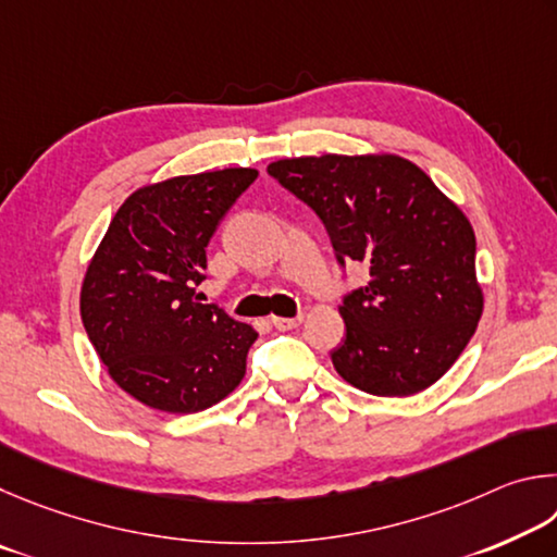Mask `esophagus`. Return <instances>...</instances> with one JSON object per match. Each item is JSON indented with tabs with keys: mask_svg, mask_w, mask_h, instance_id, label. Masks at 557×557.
<instances>
[{
	"mask_svg": "<svg viewBox=\"0 0 557 557\" xmlns=\"http://www.w3.org/2000/svg\"><path fill=\"white\" fill-rule=\"evenodd\" d=\"M304 323V315H296V318H271V325L276 330H294Z\"/></svg>",
	"mask_w": 557,
	"mask_h": 557,
	"instance_id": "esophagus-1",
	"label": "esophagus"
}]
</instances>
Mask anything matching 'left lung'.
I'll use <instances>...</instances> for the list:
<instances>
[{
  "label": "left lung",
  "instance_id": "1",
  "mask_svg": "<svg viewBox=\"0 0 557 557\" xmlns=\"http://www.w3.org/2000/svg\"><path fill=\"white\" fill-rule=\"evenodd\" d=\"M267 171L325 224L339 267H369V284L339 306L347 335L330 352L337 374L392 398L435 384L470 343L484 306L462 210L401 156H306Z\"/></svg>",
  "mask_w": 557,
  "mask_h": 557
}]
</instances>
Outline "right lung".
Listing matches in <instances>:
<instances>
[{"label":"right lung","instance_id":"right-lung-1","mask_svg":"<svg viewBox=\"0 0 557 557\" xmlns=\"http://www.w3.org/2000/svg\"><path fill=\"white\" fill-rule=\"evenodd\" d=\"M257 175L224 169L146 185L107 227L85 273L81 315L107 372L136 401L198 413L247 372L257 330L202 304L198 286L214 230Z\"/></svg>","mask_w":557,"mask_h":557}]
</instances>
